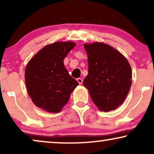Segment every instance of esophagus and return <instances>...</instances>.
Instances as JSON below:
<instances>
[{"label":"esophagus","instance_id":"obj_1","mask_svg":"<svg viewBox=\"0 0 154 154\" xmlns=\"http://www.w3.org/2000/svg\"><path fill=\"white\" fill-rule=\"evenodd\" d=\"M77 81H78V83L80 84V85H81V84L83 83V79H81V78H79V79H77Z\"/></svg>","mask_w":154,"mask_h":154}]
</instances>
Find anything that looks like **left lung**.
I'll return each instance as SVG.
<instances>
[{
  "mask_svg": "<svg viewBox=\"0 0 154 154\" xmlns=\"http://www.w3.org/2000/svg\"><path fill=\"white\" fill-rule=\"evenodd\" d=\"M88 74L83 85L99 110H115L125 100L132 85L131 66L125 57L108 44H84Z\"/></svg>",
  "mask_w": 154,
  "mask_h": 154,
  "instance_id": "obj_1",
  "label": "left lung"
}]
</instances>
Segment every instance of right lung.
Wrapping results in <instances>:
<instances>
[{
	"instance_id": "1",
	"label": "right lung",
	"mask_w": 154,
	"mask_h": 154,
	"mask_svg": "<svg viewBox=\"0 0 154 154\" xmlns=\"http://www.w3.org/2000/svg\"><path fill=\"white\" fill-rule=\"evenodd\" d=\"M74 42L45 45L29 60L25 69L27 92L33 104L50 113H59L79 84L69 75L64 60Z\"/></svg>"
}]
</instances>
